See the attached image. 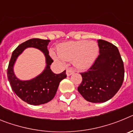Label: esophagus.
Here are the masks:
<instances>
[{
    "mask_svg": "<svg viewBox=\"0 0 133 133\" xmlns=\"http://www.w3.org/2000/svg\"><path fill=\"white\" fill-rule=\"evenodd\" d=\"M73 73H74V70H72V69H69L66 70V75H67L68 77H69V76H70V75H72Z\"/></svg>",
    "mask_w": 133,
    "mask_h": 133,
    "instance_id": "esophagus-1",
    "label": "esophagus"
}]
</instances>
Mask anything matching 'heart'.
Listing matches in <instances>:
<instances>
[{"instance_id":"heart-1","label":"heart","mask_w":133,"mask_h":133,"mask_svg":"<svg viewBox=\"0 0 133 133\" xmlns=\"http://www.w3.org/2000/svg\"><path fill=\"white\" fill-rule=\"evenodd\" d=\"M98 45L95 41H71L60 44L57 48V55H52L54 59L62 63L72 61L76 67L87 69L92 66L98 54Z\"/></svg>"}]
</instances>
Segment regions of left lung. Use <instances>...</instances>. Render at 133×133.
<instances>
[{
  "label": "left lung",
  "instance_id": "obj_1",
  "mask_svg": "<svg viewBox=\"0 0 133 133\" xmlns=\"http://www.w3.org/2000/svg\"><path fill=\"white\" fill-rule=\"evenodd\" d=\"M98 56L88 71L81 73L83 81L78 91L90 103H104L118 92L124 80V64L116 46L97 41Z\"/></svg>",
  "mask_w": 133,
  "mask_h": 133
}]
</instances>
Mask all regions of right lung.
<instances>
[{"mask_svg":"<svg viewBox=\"0 0 133 133\" xmlns=\"http://www.w3.org/2000/svg\"><path fill=\"white\" fill-rule=\"evenodd\" d=\"M50 40L32 38L18 46L12 54L7 70L8 79L12 89L23 101L32 105H39L50 101L54 98L62 80L66 77V70L60 74H55L50 66L53 61L49 55L48 44ZM27 48L38 49L44 54L46 66L43 72L35 78L22 81L16 77L14 66L17 58Z\"/></svg>","mask_w":133,"mask_h":133,"instance_id":"right-lung-1","label":"right lung"}]
</instances>
